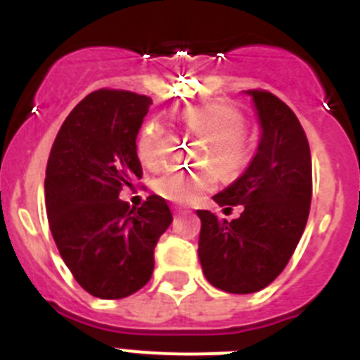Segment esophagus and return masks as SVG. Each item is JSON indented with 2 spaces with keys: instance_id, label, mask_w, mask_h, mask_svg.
<instances>
[{
  "instance_id": "obj_1",
  "label": "esophagus",
  "mask_w": 360,
  "mask_h": 360,
  "mask_svg": "<svg viewBox=\"0 0 360 360\" xmlns=\"http://www.w3.org/2000/svg\"><path fill=\"white\" fill-rule=\"evenodd\" d=\"M180 212H182V209H178V207H174V214H180Z\"/></svg>"
}]
</instances>
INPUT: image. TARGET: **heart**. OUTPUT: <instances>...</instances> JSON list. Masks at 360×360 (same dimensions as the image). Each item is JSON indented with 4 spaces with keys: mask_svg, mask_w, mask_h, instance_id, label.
<instances>
[{
    "mask_svg": "<svg viewBox=\"0 0 360 360\" xmlns=\"http://www.w3.org/2000/svg\"><path fill=\"white\" fill-rule=\"evenodd\" d=\"M182 122L191 133L209 142L205 164L214 165L218 173L232 178L241 173L249 162L250 149L243 136L245 120L236 108L224 103L202 104L182 111ZM162 128L157 122H148L136 139V155L151 169L160 165ZM218 174L214 169L200 173H167L158 178L155 191L158 196L174 203H193L214 189Z\"/></svg>",
    "mask_w": 360,
    "mask_h": 360,
    "instance_id": "b5f03b06",
    "label": "heart"
}]
</instances>
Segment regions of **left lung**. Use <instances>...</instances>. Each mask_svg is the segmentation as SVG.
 Listing matches in <instances>:
<instances>
[{"label": "left lung", "instance_id": "obj_1", "mask_svg": "<svg viewBox=\"0 0 360 360\" xmlns=\"http://www.w3.org/2000/svg\"><path fill=\"white\" fill-rule=\"evenodd\" d=\"M259 142L240 178L212 196L219 207L243 205L227 221L211 211L202 219L198 257L212 287L252 294L274 281L294 254L307 227L311 202L310 146L294 111L270 91L249 90Z\"/></svg>", "mask_w": 360, "mask_h": 360}]
</instances>
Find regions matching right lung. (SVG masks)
I'll list each match as a JSON object with an SVG mask.
<instances>
[{
  "label": "right lung",
  "instance_id": "add662e5",
  "mask_svg": "<svg viewBox=\"0 0 360 360\" xmlns=\"http://www.w3.org/2000/svg\"><path fill=\"white\" fill-rule=\"evenodd\" d=\"M151 98L98 90L70 111L44 178L50 231L63 262L88 294L122 299L151 279L155 247L173 221L162 196L142 207L119 200L142 178L136 135Z\"/></svg>",
  "mask_w": 360,
  "mask_h": 360
}]
</instances>
